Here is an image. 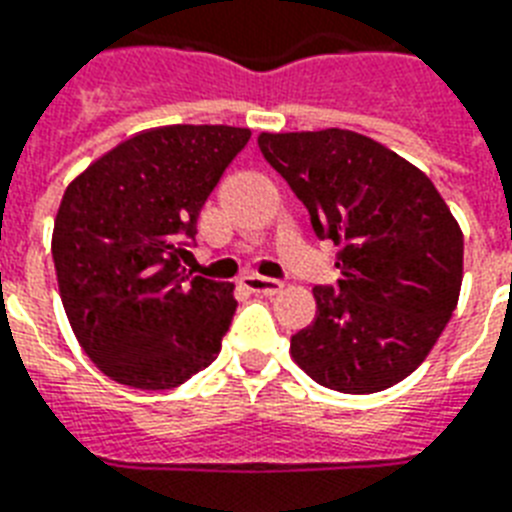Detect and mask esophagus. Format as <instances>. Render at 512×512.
Returning a JSON list of instances; mask_svg holds the SVG:
<instances>
[{
    "label": "esophagus",
    "instance_id": "obj_1",
    "mask_svg": "<svg viewBox=\"0 0 512 512\" xmlns=\"http://www.w3.org/2000/svg\"><path fill=\"white\" fill-rule=\"evenodd\" d=\"M243 285L251 290V293H264V296H275L282 288L280 280H272V277L261 275H243Z\"/></svg>",
    "mask_w": 512,
    "mask_h": 512
}]
</instances>
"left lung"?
<instances>
[{
  "instance_id": "obj_1",
  "label": "left lung",
  "mask_w": 512,
  "mask_h": 512,
  "mask_svg": "<svg viewBox=\"0 0 512 512\" xmlns=\"http://www.w3.org/2000/svg\"><path fill=\"white\" fill-rule=\"evenodd\" d=\"M341 280L317 285V317L290 338L296 365L341 394H375L420 367L455 312L463 232L423 171L349 129L259 134Z\"/></svg>"
}]
</instances>
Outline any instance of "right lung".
<instances>
[{
    "label": "right lung",
    "instance_id": "right-lung-1",
    "mask_svg": "<svg viewBox=\"0 0 512 512\" xmlns=\"http://www.w3.org/2000/svg\"><path fill=\"white\" fill-rule=\"evenodd\" d=\"M251 140L237 126H161L81 171L55 216L52 259L81 349L142 391L182 386L222 349L232 282L190 277L179 259L208 195Z\"/></svg>",
    "mask_w": 512,
    "mask_h": 512
}]
</instances>
